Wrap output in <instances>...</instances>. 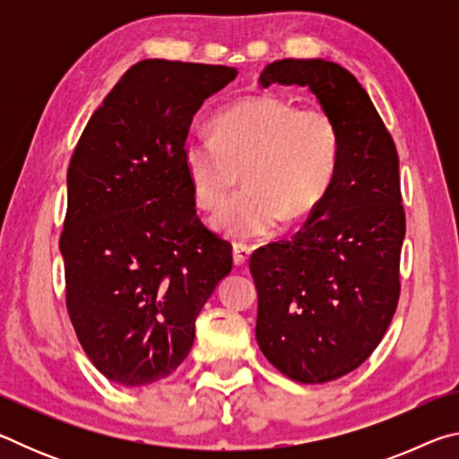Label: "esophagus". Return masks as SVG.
I'll use <instances>...</instances> for the list:
<instances>
[{
    "label": "esophagus",
    "mask_w": 459,
    "mask_h": 459,
    "mask_svg": "<svg viewBox=\"0 0 459 459\" xmlns=\"http://www.w3.org/2000/svg\"><path fill=\"white\" fill-rule=\"evenodd\" d=\"M251 253H253V248L248 245L238 243L232 247V259H235V265H247L248 259H251Z\"/></svg>",
    "instance_id": "1"
}]
</instances>
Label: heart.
<instances>
[{
    "label": "heart",
    "instance_id": "obj_1",
    "mask_svg": "<svg viewBox=\"0 0 459 459\" xmlns=\"http://www.w3.org/2000/svg\"><path fill=\"white\" fill-rule=\"evenodd\" d=\"M214 137L186 139L182 161L194 198L219 211L246 176L249 190L214 224L235 238H261L283 221L307 219L328 194L340 161V127L320 105L251 95L212 119Z\"/></svg>",
    "mask_w": 459,
    "mask_h": 459
}]
</instances>
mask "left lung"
<instances>
[{"label":"left lung","mask_w":459,"mask_h":459,"mask_svg":"<svg viewBox=\"0 0 459 459\" xmlns=\"http://www.w3.org/2000/svg\"><path fill=\"white\" fill-rule=\"evenodd\" d=\"M307 87L340 127V161L322 204L291 240L257 248V342L285 377L322 385L375 352L397 312L405 208L399 153L367 91L336 62L283 58L261 74Z\"/></svg>","instance_id":"left-lung-1"}]
</instances>
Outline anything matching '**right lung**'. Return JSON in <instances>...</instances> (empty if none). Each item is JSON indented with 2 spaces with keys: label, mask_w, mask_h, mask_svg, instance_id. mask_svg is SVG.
Returning a JSON list of instances; mask_svg holds the SVG:
<instances>
[{
  "label": "right lung",
  "mask_w": 459,
  "mask_h": 459,
  "mask_svg": "<svg viewBox=\"0 0 459 459\" xmlns=\"http://www.w3.org/2000/svg\"><path fill=\"white\" fill-rule=\"evenodd\" d=\"M229 66L142 60L84 127L68 166L60 235L66 309L82 351L123 386L168 378L232 269V245L196 214L182 147Z\"/></svg>",
  "instance_id": "add662e5"
}]
</instances>
